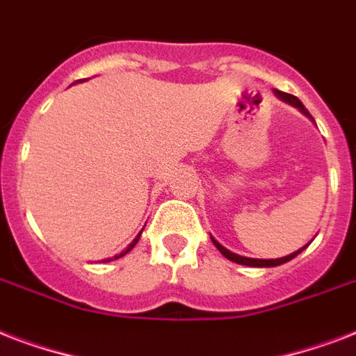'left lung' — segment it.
Returning a JSON list of instances; mask_svg holds the SVG:
<instances>
[{
    "instance_id": "8db88e82",
    "label": "left lung",
    "mask_w": 356,
    "mask_h": 356,
    "mask_svg": "<svg viewBox=\"0 0 356 356\" xmlns=\"http://www.w3.org/2000/svg\"><path fill=\"white\" fill-rule=\"evenodd\" d=\"M275 96L279 97V99H282V102L290 103V105H293V107H296V108H299V111H301V113H303L305 116H309V118L312 120V116H310V114H309V111L305 108L303 103L299 102V99L296 96H292V94H286V92H281V90H275ZM211 240H212V243H214V245H216V248H218V251H220V253H222L223 257H225V259L233 260V262H236V264L253 266V268H273V266H281V264H284V262H288V260H292L293 257H298V254L301 253V251H303L305 248H307V245H305V248L298 249L296 253L288 254V257H281V259L264 260V259H248V257H240V254H236V253H231L229 249L223 248L222 243L216 242V240H214V238H212V236H211Z\"/></svg>"
}]
</instances>
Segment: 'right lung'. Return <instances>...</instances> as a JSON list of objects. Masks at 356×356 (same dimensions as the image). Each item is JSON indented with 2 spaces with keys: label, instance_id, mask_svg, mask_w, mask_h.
Masks as SVG:
<instances>
[{
  "label": "right lung",
  "instance_id": "right-lung-1",
  "mask_svg": "<svg viewBox=\"0 0 356 356\" xmlns=\"http://www.w3.org/2000/svg\"><path fill=\"white\" fill-rule=\"evenodd\" d=\"M140 234H142V231H140V233H138V236L134 238L133 242L129 243V248H127V249H125V251H122V253H120V254H116V257H114V259H120V257H123V254H127V253H129V251H131V249H133V248H134V245H136V242H138V240H140Z\"/></svg>",
  "mask_w": 356,
  "mask_h": 356
}]
</instances>
